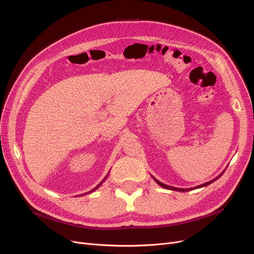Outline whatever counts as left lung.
Returning a JSON list of instances; mask_svg holds the SVG:
<instances>
[{
    "instance_id": "left-lung-1",
    "label": "left lung",
    "mask_w": 254,
    "mask_h": 254,
    "mask_svg": "<svg viewBox=\"0 0 254 254\" xmlns=\"http://www.w3.org/2000/svg\"><path fill=\"white\" fill-rule=\"evenodd\" d=\"M225 171V170H224ZM224 171L223 172H221L220 174L216 177V178H214L213 180H211V181H209V182H206V183H204V184H201V185H197V186H195V188H191V189H179V188H174V186H170V185H167V184H164L163 182H161V181H158L157 179H155L153 176H151L153 179H154V181L159 185V186H162V188H164V189H166V190H176V191H189V190H196V189H202V188H205V186H207V185H209V184H211L212 182H214L215 180H217L219 177H221L222 176V174L224 173Z\"/></svg>"
}]
</instances>
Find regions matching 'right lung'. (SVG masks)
Returning a JSON list of instances; mask_svg holds the SVG:
<instances>
[{
  "label": "right lung",
  "instance_id": "right-lung-1",
  "mask_svg": "<svg viewBox=\"0 0 254 254\" xmlns=\"http://www.w3.org/2000/svg\"><path fill=\"white\" fill-rule=\"evenodd\" d=\"M109 173H110V171H109ZM109 173H108V174H107V175H106V176H105V178H104V179H103V180H102V181H101V182H100V184H98V185H97V186H96V188H95V189H93V190H90V191H87V192H86V193H83V194H87V193H90V192H92V191H95V190H98V189H99V188H100V186H101V185H102V184H103V183H104V181H105V180H106V179H107V177H108V175H109ZM83 194H80V195H83Z\"/></svg>",
  "mask_w": 254,
  "mask_h": 254
}]
</instances>
